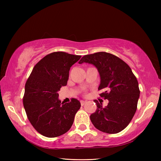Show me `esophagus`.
Instances as JSON below:
<instances>
[{
	"mask_svg": "<svg viewBox=\"0 0 161 161\" xmlns=\"http://www.w3.org/2000/svg\"><path fill=\"white\" fill-rule=\"evenodd\" d=\"M80 103H81V106H84L85 104L86 103V101H84V100H81V101H80Z\"/></svg>",
	"mask_w": 161,
	"mask_h": 161,
	"instance_id": "esophagus-1",
	"label": "esophagus"
}]
</instances>
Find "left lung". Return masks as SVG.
Instances as JSON below:
<instances>
[{
    "instance_id": "8db88e82",
    "label": "left lung",
    "mask_w": 161,
    "mask_h": 161,
    "mask_svg": "<svg viewBox=\"0 0 161 161\" xmlns=\"http://www.w3.org/2000/svg\"><path fill=\"white\" fill-rule=\"evenodd\" d=\"M93 64L100 76L98 91L101 97L108 100L103 107L97 100V109L90 116L96 129L107 133H117L131 121L140 96L138 82L127 64L111 53L99 52L84 55L79 64Z\"/></svg>"
}]
</instances>
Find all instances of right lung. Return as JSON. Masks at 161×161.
<instances>
[{
	"instance_id": "add662e5",
	"label": "right lung",
	"mask_w": 161,
	"mask_h": 161,
	"mask_svg": "<svg viewBox=\"0 0 161 161\" xmlns=\"http://www.w3.org/2000/svg\"><path fill=\"white\" fill-rule=\"evenodd\" d=\"M80 58L64 52L47 54L33 68L26 81L23 102L27 117L46 137H58L66 133L80 108L77 99L72 98L65 104L58 99V91L67 84L70 67Z\"/></svg>"
}]
</instances>
